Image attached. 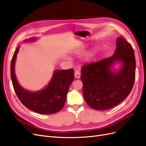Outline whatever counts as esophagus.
<instances>
[{"mask_svg": "<svg viewBox=\"0 0 146 146\" xmlns=\"http://www.w3.org/2000/svg\"><path fill=\"white\" fill-rule=\"evenodd\" d=\"M74 77L77 79H79L80 78V73L78 70H76L74 72Z\"/></svg>", "mask_w": 146, "mask_h": 146, "instance_id": "34e87169", "label": "esophagus"}]
</instances>
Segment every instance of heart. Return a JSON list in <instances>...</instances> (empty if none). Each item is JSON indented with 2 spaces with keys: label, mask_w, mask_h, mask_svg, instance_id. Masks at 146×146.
<instances>
[{
  "label": "heart",
  "mask_w": 146,
  "mask_h": 146,
  "mask_svg": "<svg viewBox=\"0 0 146 146\" xmlns=\"http://www.w3.org/2000/svg\"><path fill=\"white\" fill-rule=\"evenodd\" d=\"M86 46L87 45L86 44H84L83 43H81L76 48L75 51H76V53H79V54L82 53L84 52V51H85ZM96 52H97V51L95 48H92V49L89 50L88 51H87L85 56H84V60L86 61V62H90V61H92L94 58H95Z\"/></svg>",
  "instance_id": "obj_1"
}]
</instances>
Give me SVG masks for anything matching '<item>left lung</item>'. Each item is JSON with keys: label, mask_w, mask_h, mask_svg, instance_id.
Listing matches in <instances>:
<instances>
[{"label": "left lung", "mask_w": 146, "mask_h": 146, "mask_svg": "<svg viewBox=\"0 0 146 146\" xmlns=\"http://www.w3.org/2000/svg\"><path fill=\"white\" fill-rule=\"evenodd\" d=\"M117 63H120V67L114 69L113 66ZM135 70L132 46L123 37H118L113 55L81 68L82 93L87 104L98 110L119 104L133 88Z\"/></svg>", "instance_id": "obj_1"}]
</instances>
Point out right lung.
Listing matches in <instances>:
<instances>
[{
    "instance_id": "add662e5",
    "label": "right lung",
    "mask_w": 146,
    "mask_h": 146,
    "mask_svg": "<svg viewBox=\"0 0 146 146\" xmlns=\"http://www.w3.org/2000/svg\"><path fill=\"white\" fill-rule=\"evenodd\" d=\"M37 37H31L23 42H33ZM21 45H19L11 62V78L16 94L23 105L35 112L50 115L60 111L66 101L69 87L74 79V70H54L48 85L40 90L31 92L22 87L15 74V63Z\"/></svg>"
}]
</instances>
